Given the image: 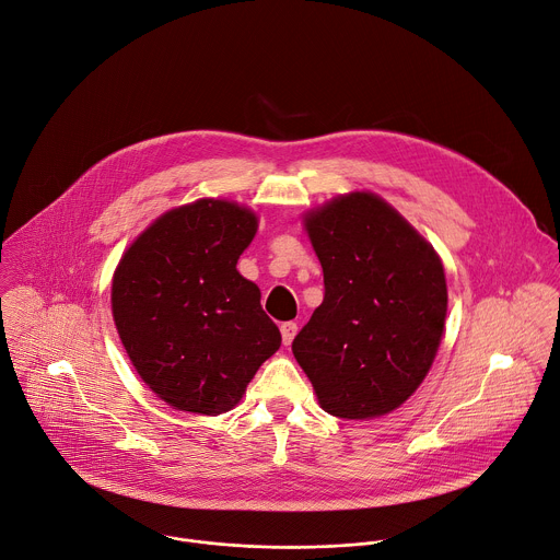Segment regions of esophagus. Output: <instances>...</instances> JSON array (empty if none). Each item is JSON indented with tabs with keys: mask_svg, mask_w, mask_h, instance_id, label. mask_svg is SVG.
I'll list each match as a JSON object with an SVG mask.
<instances>
[{
	"mask_svg": "<svg viewBox=\"0 0 560 560\" xmlns=\"http://www.w3.org/2000/svg\"><path fill=\"white\" fill-rule=\"evenodd\" d=\"M296 332H299V326H296L294 322H285V324H281V337H283V346H290V343H292V339L296 337Z\"/></svg>",
	"mask_w": 560,
	"mask_h": 560,
	"instance_id": "obj_1",
	"label": "esophagus"
}]
</instances>
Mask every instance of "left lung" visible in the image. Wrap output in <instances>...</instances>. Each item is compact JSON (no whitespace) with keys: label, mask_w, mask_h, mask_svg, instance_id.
<instances>
[{"label":"left lung","mask_w":560,"mask_h":560,"mask_svg":"<svg viewBox=\"0 0 560 560\" xmlns=\"http://www.w3.org/2000/svg\"><path fill=\"white\" fill-rule=\"evenodd\" d=\"M324 268V303L292 341L318 406L341 419L396 410L436 357L447 285L439 255L374 192H350L305 214Z\"/></svg>","instance_id":"1"}]
</instances>
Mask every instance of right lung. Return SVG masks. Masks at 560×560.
I'll return each mask as SVG.
<instances>
[{"label":"right lung","instance_id":"1","mask_svg":"<svg viewBox=\"0 0 560 560\" xmlns=\"http://www.w3.org/2000/svg\"><path fill=\"white\" fill-rule=\"evenodd\" d=\"M257 214L223 199L168 210L124 253L113 318L143 383L175 410H232L281 346L259 288L236 270Z\"/></svg>","mask_w":560,"mask_h":560}]
</instances>
